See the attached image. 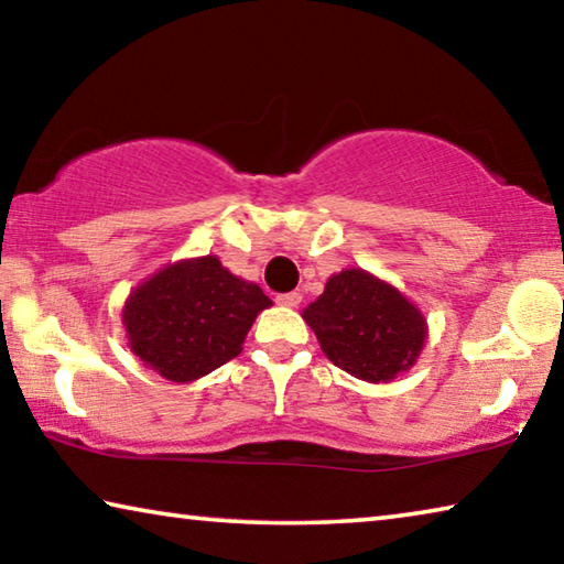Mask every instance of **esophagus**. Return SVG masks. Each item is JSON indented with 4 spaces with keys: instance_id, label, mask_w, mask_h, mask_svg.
<instances>
[{
    "instance_id": "1",
    "label": "esophagus",
    "mask_w": 564,
    "mask_h": 564,
    "mask_svg": "<svg viewBox=\"0 0 564 564\" xmlns=\"http://www.w3.org/2000/svg\"><path fill=\"white\" fill-rule=\"evenodd\" d=\"M301 299H303V295H301L299 291H291V293H281V295H275V303H279V305H285V308H299Z\"/></svg>"
}]
</instances>
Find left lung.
I'll return each mask as SVG.
<instances>
[{"label":"left lung","mask_w":564,"mask_h":564,"mask_svg":"<svg viewBox=\"0 0 564 564\" xmlns=\"http://www.w3.org/2000/svg\"><path fill=\"white\" fill-rule=\"evenodd\" d=\"M333 366L368 383H388L417 360L427 323L393 285L362 269L330 275L303 311Z\"/></svg>","instance_id":"1"}]
</instances>
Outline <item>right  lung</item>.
Listing matches in <instances>:
<instances>
[{
	"mask_svg": "<svg viewBox=\"0 0 564 564\" xmlns=\"http://www.w3.org/2000/svg\"><path fill=\"white\" fill-rule=\"evenodd\" d=\"M271 299L216 256L169 263L129 293L121 311L129 348L174 383H191L243 350Z\"/></svg>",
	"mask_w": 564,
	"mask_h": 564,
	"instance_id": "obj_1",
	"label": "right lung"
}]
</instances>
